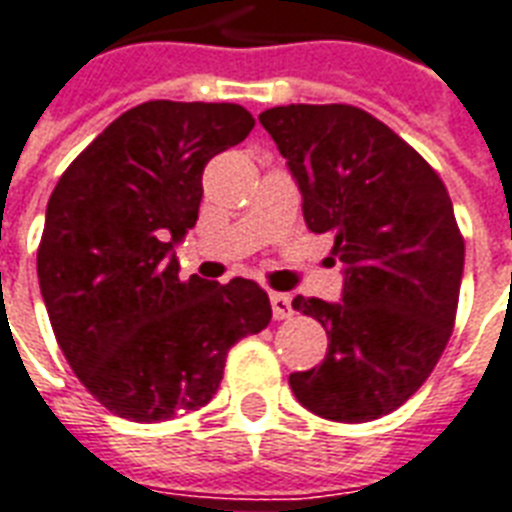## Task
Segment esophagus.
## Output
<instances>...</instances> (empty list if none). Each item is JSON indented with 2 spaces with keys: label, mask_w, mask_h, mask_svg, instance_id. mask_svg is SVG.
Returning <instances> with one entry per match:
<instances>
[{
  "label": "esophagus",
  "mask_w": 512,
  "mask_h": 512,
  "mask_svg": "<svg viewBox=\"0 0 512 512\" xmlns=\"http://www.w3.org/2000/svg\"><path fill=\"white\" fill-rule=\"evenodd\" d=\"M270 302H272V315H275L278 321H283V318H291V315H294V305H291V297H288V294L272 291Z\"/></svg>",
  "instance_id": "obj_1"
}]
</instances>
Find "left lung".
<instances>
[{
	"label": "left lung",
	"instance_id": "left-lung-1",
	"mask_svg": "<svg viewBox=\"0 0 512 512\" xmlns=\"http://www.w3.org/2000/svg\"><path fill=\"white\" fill-rule=\"evenodd\" d=\"M259 121L297 178L307 229L332 234L345 264L340 305L291 302L329 334L324 361L294 372L291 391L329 421L388 416L424 386L456 324L464 237L448 188L361 107L286 105Z\"/></svg>",
	"mask_w": 512,
	"mask_h": 512
}]
</instances>
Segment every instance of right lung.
<instances>
[{"label":"right lung","mask_w":512,"mask_h":512,"mask_svg":"<svg viewBox=\"0 0 512 512\" xmlns=\"http://www.w3.org/2000/svg\"><path fill=\"white\" fill-rule=\"evenodd\" d=\"M253 115L229 102L153 99L118 115L53 188L37 275L72 372L140 424L205 407L226 353L270 324L253 280H183L172 245L197 224L202 172Z\"/></svg>","instance_id":"add662e5"}]
</instances>
